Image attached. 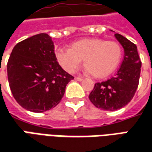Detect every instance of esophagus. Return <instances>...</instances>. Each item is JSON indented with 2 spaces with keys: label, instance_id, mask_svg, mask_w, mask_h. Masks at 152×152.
<instances>
[{
  "label": "esophagus",
  "instance_id": "1",
  "mask_svg": "<svg viewBox=\"0 0 152 152\" xmlns=\"http://www.w3.org/2000/svg\"><path fill=\"white\" fill-rule=\"evenodd\" d=\"M75 79H76V80H78V81H81V80H83V78H82V77H76Z\"/></svg>",
  "mask_w": 152,
  "mask_h": 152
}]
</instances>
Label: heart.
<instances>
[{
	"label": "heart",
	"instance_id": "b5f03b06",
	"mask_svg": "<svg viewBox=\"0 0 152 152\" xmlns=\"http://www.w3.org/2000/svg\"><path fill=\"white\" fill-rule=\"evenodd\" d=\"M122 56L119 43L101 39H80L72 43L69 49L56 51L57 60L66 72H75L83 60L86 72L96 78H104L113 73Z\"/></svg>",
	"mask_w": 152,
	"mask_h": 152
}]
</instances>
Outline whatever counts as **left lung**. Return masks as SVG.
I'll return each instance as SVG.
<instances>
[{
    "label": "left lung",
    "mask_w": 152,
    "mask_h": 152,
    "mask_svg": "<svg viewBox=\"0 0 152 152\" xmlns=\"http://www.w3.org/2000/svg\"><path fill=\"white\" fill-rule=\"evenodd\" d=\"M124 50V58L115 76L94 85L89 99L95 107L114 111L127 105L137 89L142 61L137 46L119 34H114Z\"/></svg>",
    "instance_id": "left-lung-1"
}]
</instances>
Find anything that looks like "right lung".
I'll return each mask as SVG.
<instances>
[{
  "label": "right lung",
  "mask_w": 152,
  "mask_h": 152,
  "mask_svg": "<svg viewBox=\"0 0 152 152\" xmlns=\"http://www.w3.org/2000/svg\"><path fill=\"white\" fill-rule=\"evenodd\" d=\"M10 91L24 109L43 113L60 103L72 76L57 61L52 38L39 34L14 47L7 63Z\"/></svg>",
  "instance_id": "right-lung-1"
}]
</instances>
